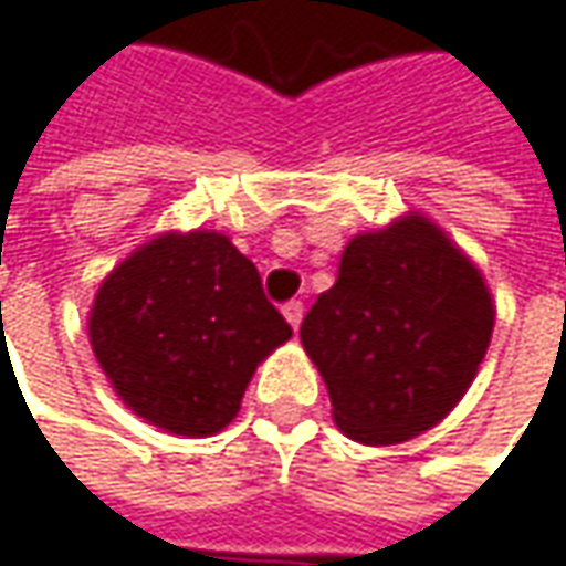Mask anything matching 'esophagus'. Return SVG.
<instances>
[{
	"mask_svg": "<svg viewBox=\"0 0 566 566\" xmlns=\"http://www.w3.org/2000/svg\"><path fill=\"white\" fill-rule=\"evenodd\" d=\"M282 313H284V319L297 329V326H301V319H304V304H301V301H287V304L282 307Z\"/></svg>",
	"mask_w": 566,
	"mask_h": 566,
	"instance_id": "obj_1",
	"label": "esophagus"
}]
</instances>
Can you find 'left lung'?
Masks as SVG:
<instances>
[{
  "label": "left lung",
  "instance_id": "1",
  "mask_svg": "<svg viewBox=\"0 0 566 566\" xmlns=\"http://www.w3.org/2000/svg\"><path fill=\"white\" fill-rule=\"evenodd\" d=\"M491 332L494 301L475 262L411 211L348 240L338 279L301 323V342L342 433L389 447L453 411Z\"/></svg>",
  "mask_w": 566,
  "mask_h": 566
}]
</instances>
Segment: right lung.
I'll use <instances>...</instances> for the list:
<instances>
[{
  "label": "right lung",
  "mask_w": 566,
  "mask_h": 566,
  "mask_svg": "<svg viewBox=\"0 0 566 566\" xmlns=\"http://www.w3.org/2000/svg\"><path fill=\"white\" fill-rule=\"evenodd\" d=\"M87 335L138 418L167 433L209 437L234 421L247 382L291 338V326L231 237L170 231L101 282Z\"/></svg>",
  "instance_id": "right-lung-1"
}]
</instances>
